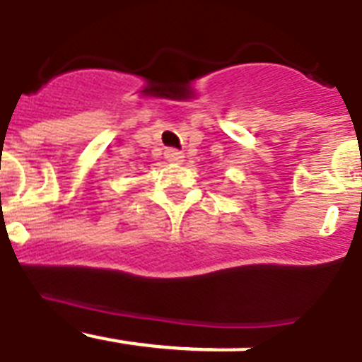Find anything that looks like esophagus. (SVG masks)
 Returning <instances> with one entry per match:
<instances>
[{
  "mask_svg": "<svg viewBox=\"0 0 362 362\" xmlns=\"http://www.w3.org/2000/svg\"><path fill=\"white\" fill-rule=\"evenodd\" d=\"M165 158L166 161H170V163H181L183 161V152H179V150L175 148H166L165 150Z\"/></svg>",
  "mask_w": 362,
  "mask_h": 362,
  "instance_id": "esophagus-1",
  "label": "esophagus"
}]
</instances>
